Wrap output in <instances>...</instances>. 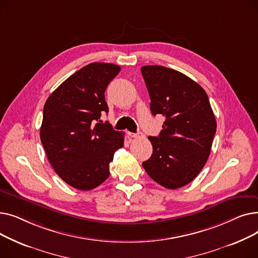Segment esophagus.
Here are the masks:
<instances>
[{"instance_id":"34e87169","label":"esophagus","mask_w":258,"mask_h":258,"mask_svg":"<svg viewBox=\"0 0 258 258\" xmlns=\"http://www.w3.org/2000/svg\"><path fill=\"white\" fill-rule=\"evenodd\" d=\"M127 135H128L131 138H143L144 137V135L141 132H138V133H131V132H128Z\"/></svg>"}]
</instances>
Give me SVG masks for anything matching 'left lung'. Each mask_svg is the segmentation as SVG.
Returning <instances> with one entry per match:
<instances>
[{
    "label": "left lung",
    "instance_id": "obj_1",
    "mask_svg": "<svg viewBox=\"0 0 258 258\" xmlns=\"http://www.w3.org/2000/svg\"><path fill=\"white\" fill-rule=\"evenodd\" d=\"M141 73L154 116L163 115V130L150 136L153 155L142 166L161 186L177 189L190 183L205 166L216 131L206 92L183 73L144 66Z\"/></svg>",
    "mask_w": 258,
    "mask_h": 258
}]
</instances>
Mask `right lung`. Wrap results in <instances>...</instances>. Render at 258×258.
Returning <instances> with one entry per match:
<instances>
[{"mask_svg": "<svg viewBox=\"0 0 258 258\" xmlns=\"http://www.w3.org/2000/svg\"><path fill=\"white\" fill-rule=\"evenodd\" d=\"M119 72L114 63H89L67 78L45 103L40 141L59 178L79 190L103 183L115 152L123 146V133L108 122L99 123L101 113L108 112L104 92Z\"/></svg>", "mask_w": 258, "mask_h": 258, "instance_id": "right-lung-1", "label": "right lung"}]
</instances>
